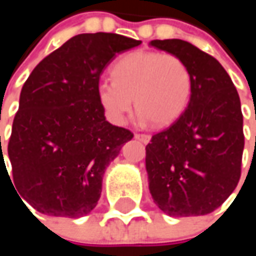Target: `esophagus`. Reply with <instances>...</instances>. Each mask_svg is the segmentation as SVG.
Segmentation results:
<instances>
[{
    "label": "esophagus",
    "instance_id": "34e87169",
    "mask_svg": "<svg viewBox=\"0 0 256 256\" xmlns=\"http://www.w3.org/2000/svg\"><path fill=\"white\" fill-rule=\"evenodd\" d=\"M134 138L138 140H140L142 144H148L151 140V136L150 134H145V133H138V134H134Z\"/></svg>",
    "mask_w": 256,
    "mask_h": 256
}]
</instances>
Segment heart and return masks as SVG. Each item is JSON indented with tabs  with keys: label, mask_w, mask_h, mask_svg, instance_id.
I'll use <instances>...</instances> for the list:
<instances>
[{
	"label": "heart",
	"mask_w": 256,
	"mask_h": 256,
	"mask_svg": "<svg viewBox=\"0 0 256 256\" xmlns=\"http://www.w3.org/2000/svg\"><path fill=\"white\" fill-rule=\"evenodd\" d=\"M112 78L99 82L98 98L116 124L126 122L134 99L142 122L169 126L182 116L191 98L190 68L175 54L132 52L112 66Z\"/></svg>",
	"instance_id": "b5f03b06"
}]
</instances>
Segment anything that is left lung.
Listing matches in <instances>:
<instances>
[{
    "label": "left lung",
    "mask_w": 256,
    "mask_h": 256,
    "mask_svg": "<svg viewBox=\"0 0 256 256\" xmlns=\"http://www.w3.org/2000/svg\"><path fill=\"white\" fill-rule=\"evenodd\" d=\"M150 46L180 58L192 87L182 116L146 145L150 192L169 216H200L220 208L240 179L244 146L238 93L222 65L182 40Z\"/></svg>",
    "instance_id": "left-lung-1"
}]
</instances>
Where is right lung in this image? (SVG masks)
Instances as JSON below:
<instances>
[{"instance_id":"right-lung-1","label":"right lung","mask_w":256,"mask_h":256,"mask_svg":"<svg viewBox=\"0 0 256 256\" xmlns=\"http://www.w3.org/2000/svg\"><path fill=\"white\" fill-rule=\"evenodd\" d=\"M140 42L118 34H80L26 80L7 152L12 184L40 214L80 218L96 208L106 168L133 138L106 122L99 78L118 53ZM2 160L1 150L6 168Z\"/></svg>"}]
</instances>
